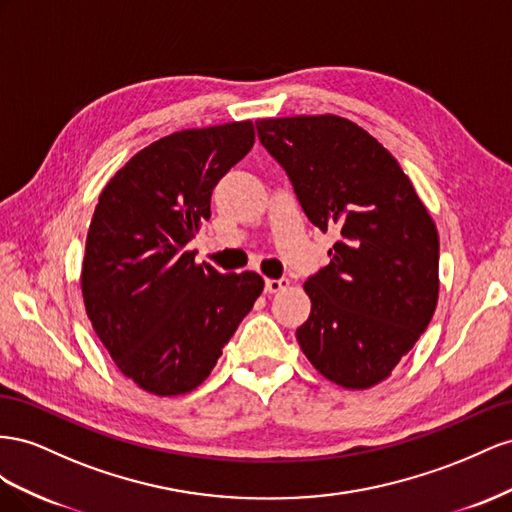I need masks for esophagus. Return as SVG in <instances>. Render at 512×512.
Segmentation results:
<instances>
[{"mask_svg": "<svg viewBox=\"0 0 512 512\" xmlns=\"http://www.w3.org/2000/svg\"><path fill=\"white\" fill-rule=\"evenodd\" d=\"M289 287V279H266V291L268 294H279V291Z\"/></svg>", "mask_w": 512, "mask_h": 512, "instance_id": "obj_1", "label": "esophagus"}]
</instances>
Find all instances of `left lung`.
Listing matches in <instances>:
<instances>
[{
	"instance_id": "8db88e82",
	"label": "left lung",
	"mask_w": 512,
	"mask_h": 512,
	"mask_svg": "<svg viewBox=\"0 0 512 512\" xmlns=\"http://www.w3.org/2000/svg\"><path fill=\"white\" fill-rule=\"evenodd\" d=\"M264 148L309 221L337 233L330 264L304 283L311 315L296 330L330 382L371 388L427 330L440 294V238L394 156L339 115L257 120Z\"/></svg>"
}]
</instances>
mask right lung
<instances>
[{"mask_svg": "<svg viewBox=\"0 0 512 512\" xmlns=\"http://www.w3.org/2000/svg\"><path fill=\"white\" fill-rule=\"evenodd\" d=\"M253 143L251 120L180 130L137 152L98 197L85 313L118 369L156 397L195 390L264 291L257 272L221 274L186 251L214 186Z\"/></svg>", "mask_w": 512, "mask_h": 512, "instance_id": "obj_1", "label": "right lung"}]
</instances>
